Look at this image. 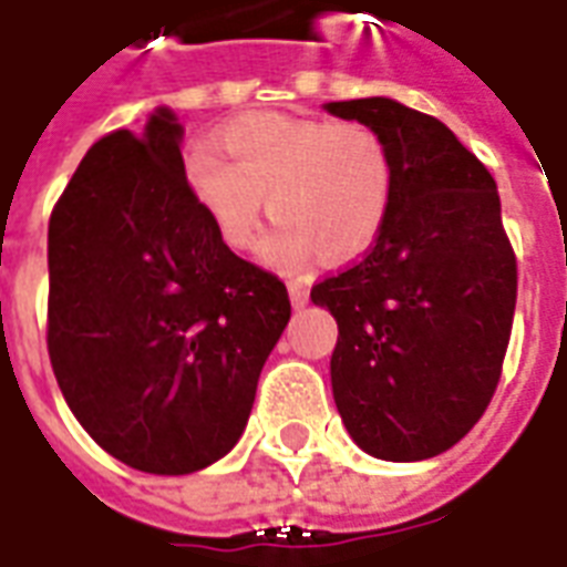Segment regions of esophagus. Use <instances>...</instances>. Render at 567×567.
<instances>
[{
    "label": "esophagus",
    "mask_w": 567,
    "mask_h": 567,
    "mask_svg": "<svg viewBox=\"0 0 567 567\" xmlns=\"http://www.w3.org/2000/svg\"><path fill=\"white\" fill-rule=\"evenodd\" d=\"M288 295H291V303H295V307H303V303L310 300V291H307V285H300V282L288 285Z\"/></svg>",
    "instance_id": "obj_1"
}]
</instances>
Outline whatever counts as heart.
Returning a JSON list of instances; mask_svg holds the SVG:
<instances>
[{
    "label": "heart",
    "mask_w": 567,
    "mask_h": 567,
    "mask_svg": "<svg viewBox=\"0 0 567 567\" xmlns=\"http://www.w3.org/2000/svg\"><path fill=\"white\" fill-rule=\"evenodd\" d=\"M220 156L193 146L184 159L189 193L233 251H248L270 212L276 267L297 270L319 255L350 264L378 243L395 202L390 141L365 122L257 113L220 132ZM271 205H266V199Z\"/></svg>",
    "instance_id": "heart-1"
}]
</instances>
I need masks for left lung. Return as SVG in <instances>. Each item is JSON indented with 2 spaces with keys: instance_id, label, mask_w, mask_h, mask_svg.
<instances>
[{
  "instance_id": "left-lung-1",
  "label": "left lung",
  "mask_w": 567,
  "mask_h": 567,
  "mask_svg": "<svg viewBox=\"0 0 567 567\" xmlns=\"http://www.w3.org/2000/svg\"><path fill=\"white\" fill-rule=\"evenodd\" d=\"M328 113L378 128L395 156L380 239L310 291L338 322L334 402L362 451L426 461L476 426L504 371L518 272L497 184L435 116L390 97Z\"/></svg>"
}]
</instances>
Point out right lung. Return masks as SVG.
Segmentation results:
<instances>
[{
    "mask_svg": "<svg viewBox=\"0 0 567 567\" xmlns=\"http://www.w3.org/2000/svg\"><path fill=\"white\" fill-rule=\"evenodd\" d=\"M288 319L282 279L193 199L168 110L91 146L49 220V355L106 454L156 476L220 461Z\"/></svg>",
    "mask_w": 567,
    "mask_h": 567,
    "instance_id": "1",
    "label": "right lung"
}]
</instances>
